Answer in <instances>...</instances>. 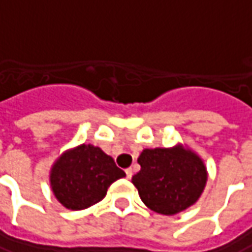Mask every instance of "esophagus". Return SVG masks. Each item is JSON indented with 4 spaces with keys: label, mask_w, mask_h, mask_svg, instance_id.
Masks as SVG:
<instances>
[{
    "label": "esophagus",
    "mask_w": 252,
    "mask_h": 252,
    "mask_svg": "<svg viewBox=\"0 0 252 252\" xmlns=\"http://www.w3.org/2000/svg\"><path fill=\"white\" fill-rule=\"evenodd\" d=\"M126 175L128 179H131L132 178V169L131 168H128V169H126Z\"/></svg>",
    "instance_id": "esophagus-1"
}]
</instances>
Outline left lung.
<instances>
[{"label": "left lung", "mask_w": 252, "mask_h": 252, "mask_svg": "<svg viewBox=\"0 0 252 252\" xmlns=\"http://www.w3.org/2000/svg\"><path fill=\"white\" fill-rule=\"evenodd\" d=\"M141 170L132 183L148 209L173 216L193 206L207 183L203 159L181 144L172 148H147L141 152Z\"/></svg>", "instance_id": "left-lung-1"}]
</instances>
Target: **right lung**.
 <instances>
[{
  "label": "right lung",
  "mask_w": 252,
  "mask_h": 252,
  "mask_svg": "<svg viewBox=\"0 0 252 252\" xmlns=\"http://www.w3.org/2000/svg\"><path fill=\"white\" fill-rule=\"evenodd\" d=\"M126 172L101 148L82 144L67 149L52 165L50 189L62 206L84 210L103 200L107 189Z\"/></svg>",
  "instance_id": "right-lung-1"
}]
</instances>
